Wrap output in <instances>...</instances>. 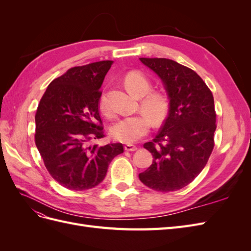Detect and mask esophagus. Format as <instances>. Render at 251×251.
<instances>
[{"mask_svg": "<svg viewBox=\"0 0 251 251\" xmlns=\"http://www.w3.org/2000/svg\"><path fill=\"white\" fill-rule=\"evenodd\" d=\"M125 150L126 151H136L137 150V147L136 146H134V144H126L125 146Z\"/></svg>", "mask_w": 251, "mask_h": 251, "instance_id": "esophagus-1", "label": "esophagus"}]
</instances>
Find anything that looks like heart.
<instances>
[{
    "instance_id": "1",
    "label": "heart",
    "mask_w": 251,
    "mask_h": 251,
    "mask_svg": "<svg viewBox=\"0 0 251 251\" xmlns=\"http://www.w3.org/2000/svg\"><path fill=\"white\" fill-rule=\"evenodd\" d=\"M125 85L133 95L141 97L144 95L140 101L141 109L155 124L162 123L170 109L169 97L157 91L149 94L151 83L146 75L139 71L128 72L125 77ZM100 109L108 113V103L104 95L100 98ZM147 116L144 113H139L118 120L111 128L113 138L126 143L139 140L148 134L151 127V119Z\"/></svg>"
}]
</instances>
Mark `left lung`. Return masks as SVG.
Returning <instances> with one entry per match:
<instances>
[{"label": "left lung", "instance_id": "left-lung-1", "mask_svg": "<svg viewBox=\"0 0 251 251\" xmlns=\"http://www.w3.org/2000/svg\"><path fill=\"white\" fill-rule=\"evenodd\" d=\"M139 59L161 78L170 100L169 115L161 130L143 144L154 159L139 179L154 191L175 192L198 176L214 149V96L198 74L175 60Z\"/></svg>", "mask_w": 251, "mask_h": 251}]
</instances>
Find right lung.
Segmentation results:
<instances>
[{
  "label": "right lung",
  "mask_w": 251,
  "mask_h": 251,
  "mask_svg": "<svg viewBox=\"0 0 251 251\" xmlns=\"http://www.w3.org/2000/svg\"><path fill=\"white\" fill-rule=\"evenodd\" d=\"M112 64L71 68L50 82L36 110V148L51 177L71 191L100 184L113 158L124 153L121 143H92L104 137L98 104Z\"/></svg>",
  "instance_id": "obj_1"
}]
</instances>
